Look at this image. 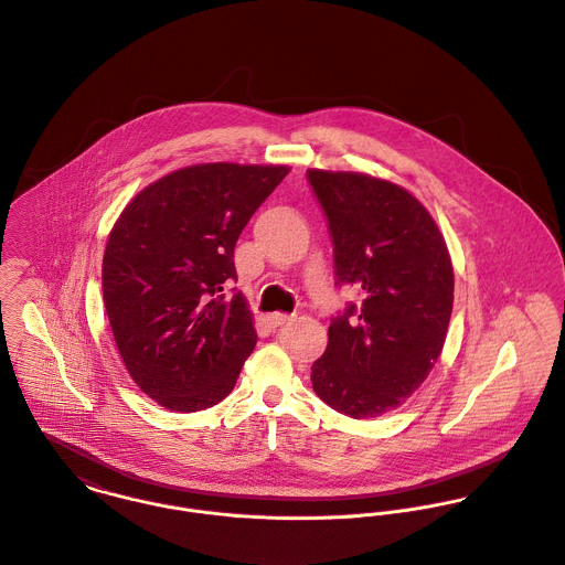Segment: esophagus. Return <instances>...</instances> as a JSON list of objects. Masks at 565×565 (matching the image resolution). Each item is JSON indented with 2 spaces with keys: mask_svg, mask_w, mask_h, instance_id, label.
I'll return each mask as SVG.
<instances>
[{
  "mask_svg": "<svg viewBox=\"0 0 565 565\" xmlns=\"http://www.w3.org/2000/svg\"><path fill=\"white\" fill-rule=\"evenodd\" d=\"M291 318H294V316H287V313H271V316H267V322H269L271 327H282V324H287Z\"/></svg>",
  "mask_w": 565,
  "mask_h": 565,
  "instance_id": "34e87169",
  "label": "esophagus"
}]
</instances>
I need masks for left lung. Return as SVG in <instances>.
I'll use <instances>...</instances> for the list:
<instances>
[{"label": "left lung", "mask_w": 565, "mask_h": 565, "mask_svg": "<svg viewBox=\"0 0 565 565\" xmlns=\"http://www.w3.org/2000/svg\"><path fill=\"white\" fill-rule=\"evenodd\" d=\"M335 245L338 282L364 289L329 327L311 366L316 394L353 418H376L409 398L438 362L454 307V267L429 210L387 180L309 169Z\"/></svg>", "instance_id": "1"}]
</instances>
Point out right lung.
<instances>
[{"label": "right lung", "mask_w": 565, "mask_h": 565, "mask_svg": "<svg viewBox=\"0 0 565 565\" xmlns=\"http://www.w3.org/2000/svg\"><path fill=\"white\" fill-rule=\"evenodd\" d=\"M289 167L210 162L140 190L116 218L103 256V300L125 369L173 412L225 398L256 347L234 245Z\"/></svg>", "instance_id": "1"}]
</instances>
